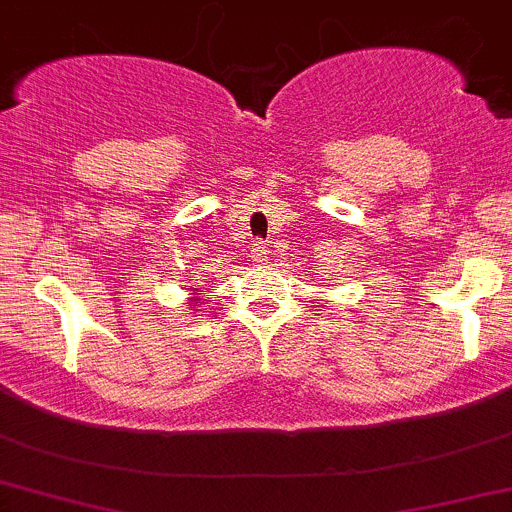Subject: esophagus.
<instances>
[{
	"instance_id": "obj_1",
	"label": "esophagus",
	"mask_w": 512,
	"mask_h": 512,
	"mask_svg": "<svg viewBox=\"0 0 512 512\" xmlns=\"http://www.w3.org/2000/svg\"><path fill=\"white\" fill-rule=\"evenodd\" d=\"M267 255H269V250H267V245L262 243H255L252 245V262H255V265H267Z\"/></svg>"
}]
</instances>
